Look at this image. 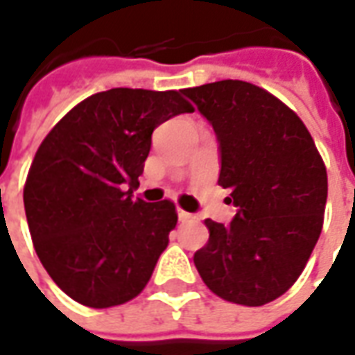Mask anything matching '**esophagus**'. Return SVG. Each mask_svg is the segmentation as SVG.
<instances>
[{"label":"esophagus","instance_id":"34e87169","mask_svg":"<svg viewBox=\"0 0 355 355\" xmlns=\"http://www.w3.org/2000/svg\"><path fill=\"white\" fill-rule=\"evenodd\" d=\"M196 217L192 215V213H186L182 211V209H178V220H182V223H186V220H194Z\"/></svg>","mask_w":355,"mask_h":355}]
</instances>
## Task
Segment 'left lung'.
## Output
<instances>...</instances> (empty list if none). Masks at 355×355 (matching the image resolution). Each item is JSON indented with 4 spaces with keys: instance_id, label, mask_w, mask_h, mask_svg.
<instances>
[{
    "instance_id": "left-lung-1",
    "label": "left lung",
    "mask_w": 355,
    "mask_h": 355,
    "mask_svg": "<svg viewBox=\"0 0 355 355\" xmlns=\"http://www.w3.org/2000/svg\"><path fill=\"white\" fill-rule=\"evenodd\" d=\"M219 142V184L230 225L205 219L194 265L207 288L240 306L282 296L304 271L323 227L327 171L306 125L269 92L242 80L182 90Z\"/></svg>"
}]
</instances>
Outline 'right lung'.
<instances>
[{"label": "right lung", "mask_w": 355, "mask_h": 355, "mask_svg": "<svg viewBox=\"0 0 355 355\" xmlns=\"http://www.w3.org/2000/svg\"><path fill=\"white\" fill-rule=\"evenodd\" d=\"M194 107L180 92L111 88L80 101L46 136L24 184L34 250L83 306L136 298L169 244V200H135L153 130Z\"/></svg>", "instance_id": "right-lung-1"}]
</instances>
